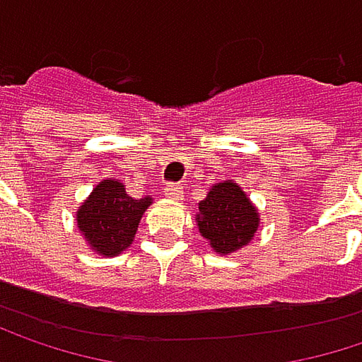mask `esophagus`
<instances>
[{
	"mask_svg": "<svg viewBox=\"0 0 362 362\" xmlns=\"http://www.w3.org/2000/svg\"><path fill=\"white\" fill-rule=\"evenodd\" d=\"M163 192H165V197H170L174 201H182V197H184V190H182L180 184H168L163 188Z\"/></svg>",
	"mask_w": 362,
	"mask_h": 362,
	"instance_id": "obj_1",
	"label": "esophagus"
}]
</instances>
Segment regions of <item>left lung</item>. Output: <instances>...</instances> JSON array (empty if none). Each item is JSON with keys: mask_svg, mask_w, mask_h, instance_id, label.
Returning a JSON list of instances; mask_svg holds the SVG:
<instances>
[{"mask_svg": "<svg viewBox=\"0 0 362 362\" xmlns=\"http://www.w3.org/2000/svg\"><path fill=\"white\" fill-rule=\"evenodd\" d=\"M197 226L215 252L228 255L252 240L259 228V214L236 182H217L199 203Z\"/></svg>", "mask_w": 362, "mask_h": 362, "instance_id": "left-lung-1", "label": "left lung"}]
</instances>
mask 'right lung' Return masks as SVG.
Listing matches in <instances>:
<instances>
[{
  "label": "right lung",
  "mask_w": 362,
  "mask_h": 362,
  "mask_svg": "<svg viewBox=\"0 0 362 362\" xmlns=\"http://www.w3.org/2000/svg\"><path fill=\"white\" fill-rule=\"evenodd\" d=\"M151 197H128L119 180H101L76 211V226L88 247L103 257H115L132 245Z\"/></svg>",
  "instance_id": "1"
}]
</instances>
